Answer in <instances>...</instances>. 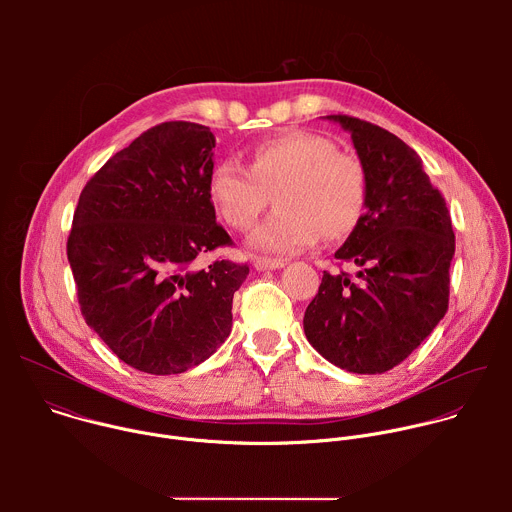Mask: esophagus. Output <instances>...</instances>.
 <instances>
[{"instance_id":"obj_1","label":"esophagus","mask_w":512,"mask_h":512,"mask_svg":"<svg viewBox=\"0 0 512 512\" xmlns=\"http://www.w3.org/2000/svg\"><path fill=\"white\" fill-rule=\"evenodd\" d=\"M285 263H283V259H257L255 263H253V267L257 269V271H267V269H281Z\"/></svg>"}]
</instances>
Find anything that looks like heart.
Wrapping results in <instances>:
<instances>
[{
	"label": "heart",
	"instance_id": "obj_1",
	"mask_svg": "<svg viewBox=\"0 0 512 512\" xmlns=\"http://www.w3.org/2000/svg\"><path fill=\"white\" fill-rule=\"evenodd\" d=\"M275 194L279 210L251 237L261 253L291 255L348 237L369 202L367 168L356 154L336 150L314 131H285L257 143L249 170L235 162L216 164L208 176V198L223 221L251 231Z\"/></svg>",
	"mask_w": 512,
	"mask_h": 512
}]
</instances>
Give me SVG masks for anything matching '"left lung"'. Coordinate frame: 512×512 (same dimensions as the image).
<instances>
[{
    "mask_svg": "<svg viewBox=\"0 0 512 512\" xmlns=\"http://www.w3.org/2000/svg\"><path fill=\"white\" fill-rule=\"evenodd\" d=\"M326 119L350 133L367 168L369 202L334 253L358 267L356 277L324 271L304 314V332L336 367L381 375L403 362L448 312L456 251L452 218L405 141L356 117Z\"/></svg>",
    "mask_w": 512,
    "mask_h": 512,
    "instance_id": "1",
    "label": "left lung"
}]
</instances>
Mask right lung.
Listing matches in <instances>:
<instances>
[{
	"label": "right lung",
	"mask_w": 512,
	"mask_h": 512,
	"mask_svg": "<svg viewBox=\"0 0 512 512\" xmlns=\"http://www.w3.org/2000/svg\"><path fill=\"white\" fill-rule=\"evenodd\" d=\"M212 131L156 125L83 188L66 243L81 312L129 367L178 375L216 352L233 328L249 267L194 259L231 245L208 198Z\"/></svg>",
	"instance_id": "right-lung-1"
}]
</instances>
